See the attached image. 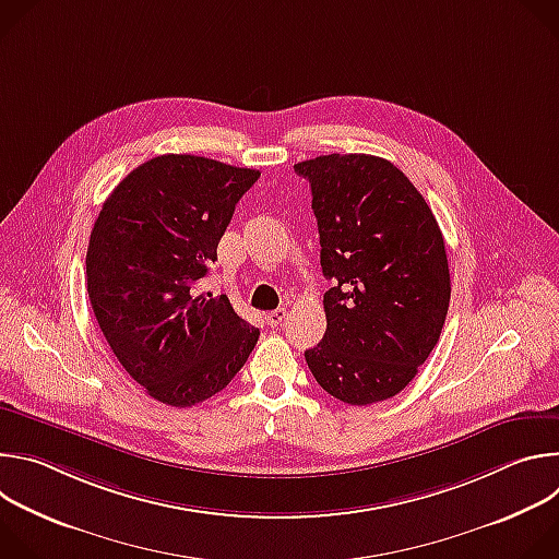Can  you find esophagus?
<instances>
[{"label": "esophagus", "instance_id": "obj_1", "mask_svg": "<svg viewBox=\"0 0 559 559\" xmlns=\"http://www.w3.org/2000/svg\"><path fill=\"white\" fill-rule=\"evenodd\" d=\"M285 316H287V309H285V307H278V309L265 313V321H267V325L278 328V325L285 321Z\"/></svg>", "mask_w": 559, "mask_h": 559}]
</instances>
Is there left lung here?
<instances>
[{
  "label": "left lung",
  "mask_w": 559,
  "mask_h": 559,
  "mask_svg": "<svg viewBox=\"0 0 559 559\" xmlns=\"http://www.w3.org/2000/svg\"><path fill=\"white\" fill-rule=\"evenodd\" d=\"M311 186L328 330L305 360L356 407L401 393L433 352L451 298L438 221L386 158L325 154L294 166Z\"/></svg>",
  "instance_id": "obj_1"
}]
</instances>
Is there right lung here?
Wrapping results in <instances>:
<instances>
[{"instance_id": "add662e5", "label": "right lung", "mask_w": 559, "mask_h": 559, "mask_svg": "<svg viewBox=\"0 0 559 559\" xmlns=\"http://www.w3.org/2000/svg\"><path fill=\"white\" fill-rule=\"evenodd\" d=\"M261 177L194 154H162L106 199L86 254L88 296L121 367L154 401L199 405L229 384L259 330L225 294L194 285L238 203Z\"/></svg>"}]
</instances>
